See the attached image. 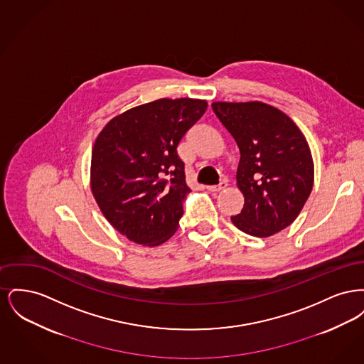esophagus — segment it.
Segmentation results:
<instances>
[{"label":"esophagus","instance_id":"esophagus-1","mask_svg":"<svg viewBox=\"0 0 364 364\" xmlns=\"http://www.w3.org/2000/svg\"><path fill=\"white\" fill-rule=\"evenodd\" d=\"M226 184L225 181H223V183H220L218 186H208V190L210 191V192H220V191L225 190L226 188Z\"/></svg>","mask_w":364,"mask_h":364}]
</instances>
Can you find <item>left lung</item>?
Listing matches in <instances>:
<instances>
[{"label": "left lung", "mask_w": 364, "mask_h": 364, "mask_svg": "<svg viewBox=\"0 0 364 364\" xmlns=\"http://www.w3.org/2000/svg\"><path fill=\"white\" fill-rule=\"evenodd\" d=\"M215 116L240 150L237 187L244 195L233 225L269 237L291 225L314 186L309 143L285 113L263 102H214Z\"/></svg>", "instance_id": "8db88e82"}]
</instances>
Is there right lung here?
Masks as SVG:
<instances>
[{
    "mask_svg": "<svg viewBox=\"0 0 364 364\" xmlns=\"http://www.w3.org/2000/svg\"><path fill=\"white\" fill-rule=\"evenodd\" d=\"M203 100L162 98L105 125L91 156V191L105 218L131 242H166L190 193L177 146L206 112Z\"/></svg>",
    "mask_w": 364,
    "mask_h": 364,
    "instance_id": "obj_1",
    "label": "right lung"
}]
</instances>
